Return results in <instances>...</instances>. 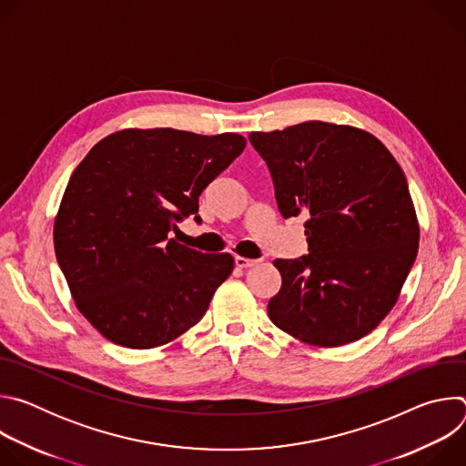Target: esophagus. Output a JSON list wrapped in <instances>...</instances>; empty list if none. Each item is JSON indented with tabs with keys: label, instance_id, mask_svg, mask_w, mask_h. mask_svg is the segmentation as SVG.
Masks as SVG:
<instances>
[{
	"label": "esophagus",
	"instance_id": "1",
	"mask_svg": "<svg viewBox=\"0 0 466 466\" xmlns=\"http://www.w3.org/2000/svg\"><path fill=\"white\" fill-rule=\"evenodd\" d=\"M234 261L239 269H248V268H252V265L258 263V259H250V258H243V256H236Z\"/></svg>",
	"mask_w": 466,
	"mask_h": 466
}]
</instances>
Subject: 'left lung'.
I'll list each match as a JSON object with an SVG mask.
<instances>
[{"mask_svg": "<svg viewBox=\"0 0 466 466\" xmlns=\"http://www.w3.org/2000/svg\"><path fill=\"white\" fill-rule=\"evenodd\" d=\"M248 140L269 167L282 218H306L309 254L275 259L282 288L269 319L308 345L361 339L396 304L419 250L402 167L349 125L304 121Z\"/></svg>", "mask_w": 466, "mask_h": 466, "instance_id": "8db88e82", "label": "left lung"}]
</instances>
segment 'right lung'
Segmentation results:
<instances>
[{
  "label": "right lung",
  "instance_id": "add662e5",
  "mask_svg": "<svg viewBox=\"0 0 466 466\" xmlns=\"http://www.w3.org/2000/svg\"><path fill=\"white\" fill-rule=\"evenodd\" d=\"M234 132L125 128L96 144L66 186L53 241L79 311L108 341L155 349L203 319L234 258L169 238L245 149Z\"/></svg>",
  "mask_w": 466,
  "mask_h": 466
}]
</instances>
